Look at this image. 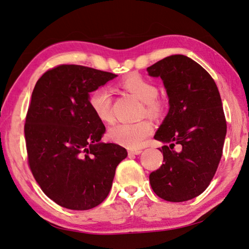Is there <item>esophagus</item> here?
Returning a JSON list of instances; mask_svg holds the SVG:
<instances>
[{
  "instance_id": "esophagus-1",
  "label": "esophagus",
  "mask_w": 249,
  "mask_h": 249,
  "mask_svg": "<svg viewBox=\"0 0 249 249\" xmlns=\"http://www.w3.org/2000/svg\"><path fill=\"white\" fill-rule=\"evenodd\" d=\"M142 151L140 150V149H130V150H128V155L129 156H134V155H140Z\"/></svg>"
}]
</instances>
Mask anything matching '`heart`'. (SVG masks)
<instances>
[{
	"label": "heart",
	"mask_w": 249,
	"mask_h": 249,
	"mask_svg": "<svg viewBox=\"0 0 249 249\" xmlns=\"http://www.w3.org/2000/svg\"><path fill=\"white\" fill-rule=\"evenodd\" d=\"M126 91L143 102L146 114L158 117L164 110V102L158 98V87L150 79L140 75H130L120 83ZM89 107L99 121L111 123L113 115L111 111L112 97L110 90L106 87L94 89L89 94ZM152 133V125L149 121H140L137 123L117 124L109 130V138L113 142L129 149H137L142 146L144 139Z\"/></svg>",
	"instance_id": "obj_1"
}]
</instances>
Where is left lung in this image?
Returning a JSON list of instances; mask_svg holds the SVG:
<instances>
[{"label":"left lung","mask_w":249,"mask_h":249,"mask_svg":"<svg viewBox=\"0 0 249 249\" xmlns=\"http://www.w3.org/2000/svg\"><path fill=\"white\" fill-rule=\"evenodd\" d=\"M147 71L163 81L170 105L155 135L168 143L160 149L163 164L149 175L150 185L166 201L193 199L209 186L222 157L227 121L220 92L210 74L182 54L164 57Z\"/></svg>","instance_id":"8db88e82"}]
</instances>
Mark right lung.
Listing matches in <instances>:
<instances>
[{
  "label": "right lung",
  "instance_id": "obj_1",
  "mask_svg": "<svg viewBox=\"0 0 249 249\" xmlns=\"http://www.w3.org/2000/svg\"><path fill=\"white\" fill-rule=\"evenodd\" d=\"M117 75L62 64L47 71L31 94L25 138L28 164L42 192L61 207L88 210L106 199L126 149L100 140L106 126L89 92Z\"/></svg>",
  "mask_w": 249,
  "mask_h": 249
}]
</instances>
